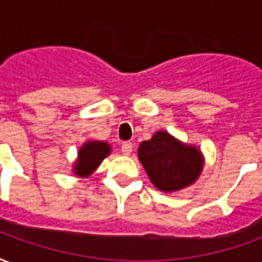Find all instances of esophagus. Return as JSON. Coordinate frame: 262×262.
Segmentation results:
<instances>
[{"label":"esophagus","instance_id":"34e87169","mask_svg":"<svg viewBox=\"0 0 262 262\" xmlns=\"http://www.w3.org/2000/svg\"><path fill=\"white\" fill-rule=\"evenodd\" d=\"M132 148H133V144H132L130 142H125V143H122V147H120V150H122V153L125 154V156H129V154L132 153Z\"/></svg>","mask_w":262,"mask_h":262}]
</instances>
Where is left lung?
Returning a JSON list of instances; mask_svg holds the SVG:
<instances>
[{
	"label": "left lung",
	"mask_w": 262,
	"mask_h": 262,
	"mask_svg": "<svg viewBox=\"0 0 262 262\" xmlns=\"http://www.w3.org/2000/svg\"><path fill=\"white\" fill-rule=\"evenodd\" d=\"M137 156L150 181L163 192H174L196 181L203 168L201 150L160 130L139 146Z\"/></svg>",
	"instance_id": "obj_1"
}]
</instances>
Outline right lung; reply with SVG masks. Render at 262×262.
Here are the masks:
<instances>
[{
  "label": "right lung",
  "mask_w": 262,
  "mask_h": 262,
  "mask_svg": "<svg viewBox=\"0 0 262 262\" xmlns=\"http://www.w3.org/2000/svg\"><path fill=\"white\" fill-rule=\"evenodd\" d=\"M111 153V146L106 142H86L78 150V159L74 163V174L77 177L91 176L105 157Z\"/></svg>",
  "instance_id": "right-lung-1"
}]
</instances>
